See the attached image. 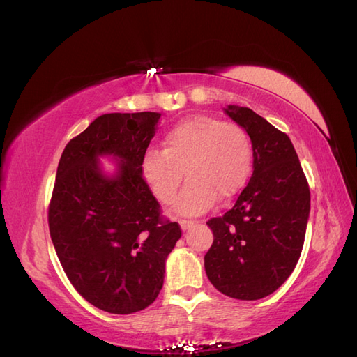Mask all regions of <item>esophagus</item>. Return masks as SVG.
<instances>
[{
	"label": "esophagus",
	"mask_w": 357,
	"mask_h": 357,
	"mask_svg": "<svg viewBox=\"0 0 357 357\" xmlns=\"http://www.w3.org/2000/svg\"><path fill=\"white\" fill-rule=\"evenodd\" d=\"M192 225H195L194 220H180V227H181V229H183V231L191 228Z\"/></svg>",
	"instance_id": "1"
}]
</instances>
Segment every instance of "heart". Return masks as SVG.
Masks as SVG:
<instances>
[{"mask_svg":"<svg viewBox=\"0 0 357 357\" xmlns=\"http://www.w3.org/2000/svg\"><path fill=\"white\" fill-rule=\"evenodd\" d=\"M252 166V144L246 130L215 115L194 114L165 132L163 151L151 149L143 160V176L157 199L177 202V213L202 214L217 202L242 191Z\"/></svg>","mask_w":357,"mask_h":357,"instance_id":"heart-1","label":"heart"}]
</instances>
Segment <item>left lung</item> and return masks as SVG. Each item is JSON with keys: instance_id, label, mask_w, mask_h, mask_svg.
<instances>
[{"instance_id": "left-lung-1", "label": "left lung", "mask_w": 357, "mask_h": 357, "mask_svg": "<svg viewBox=\"0 0 357 357\" xmlns=\"http://www.w3.org/2000/svg\"><path fill=\"white\" fill-rule=\"evenodd\" d=\"M248 132L252 177L229 211L206 222L209 282L225 296L257 301L274 293L297 265L310 215V186L289 137L250 107L225 109Z\"/></svg>"}]
</instances>
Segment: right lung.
<instances>
[{"label":"right lung","mask_w":357,"mask_h":357,"mask_svg":"<svg viewBox=\"0 0 357 357\" xmlns=\"http://www.w3.org/2000/svg\"><path fill=\"white\" fill-rule=\"evenodd\" d=\"M160 115H100L66 144L58 163L50 238L74 288L112 314H132L157 299L166 257L181 237L143 178ZM101 155L118 158L115 176L100 171Z\"/></svg>","instance_id":"add662e5"}]
</instances>
